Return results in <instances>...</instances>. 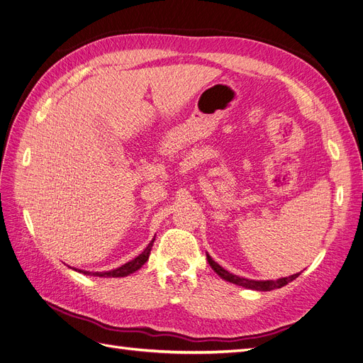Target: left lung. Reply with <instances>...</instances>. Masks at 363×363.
<instances>
[{"instance_id": "1", "label": "left lung", "mask_w": 363, "mask_h": 363, "mask_svg": "<svg viewBox=\"0 0 363 363\" xmlns=\"http://www.w3.org/2000/svg\"><path fill=\"white\" fill-rule=\"evenodd\" d=\"M206 260H208L211 269L220 276L221 279L228 281L230 284H235V285H239V286H244L247 289H254V291H272V289L282 288V286L288 285L289 282L297 279L298 276L301 274V272H300V273H294V274H291V276H286V278H279V279H276V281H255V279L242 278V276L233 274V273L228 272L226 269H223L218 263H216L213 260V258L210 257V254H206Z\"/></svg>"}]
</instances>
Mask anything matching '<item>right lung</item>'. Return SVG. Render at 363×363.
<instances>
[{
	"instance_id": "right-lung-1",
	"label": "right lung",
	"mask_w": 363,
	"mask_h": 363,
	"mask_svg": "<svg viewBox=\"0 0 363 363\" xmlns=\"http://www.w3.org/2000/svg\"><path fill=\"white\" fill-rule=\"evenodd\" d=\"M153 240H155V238L150 240L149 245L143 250L142 254H139L135 258H133V260H130L128 263L119 266L116 269L106 270V272H87V270H81V269H75V267H71V269H74L75 272L87 274V276H97V278H125V276L139 270L149 260V254H150V250L153 247Z\"/></svg>"
}]
</instances>
